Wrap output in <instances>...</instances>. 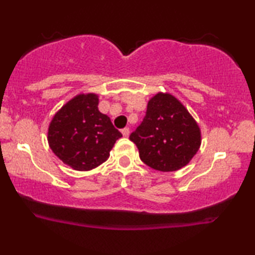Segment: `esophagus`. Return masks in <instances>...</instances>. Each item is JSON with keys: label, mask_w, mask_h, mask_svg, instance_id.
<instances>
[{"label": "esophagus", "mask_w": 255, "mask_h": 255, "mask_svg": "<svg viewBox=\"0 0 255 255\" xmlns=\"http://www.w3.org/2000/svg\"><path fill=\"white\" fill-rule=\"evenodd\" d=\"M122 133H123L124 137H128V135L130 134V128H122Z\"/></svg>", "instance_id": "obj_1"}]
</instances>
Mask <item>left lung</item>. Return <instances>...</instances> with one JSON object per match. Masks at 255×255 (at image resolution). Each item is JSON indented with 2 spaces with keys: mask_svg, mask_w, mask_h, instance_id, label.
Returning <instances> with one entry per match:
<instances>
[{
  "mask_svg": "<svg viewBox=\"0 0 255 255\" xmlns=\"http://www.w3.org/2000/svg\"><path fill=\"white\" fill-rule=\"evenodd\" d=\"M141 161L160 172L182 168L201 145L200 128L188 110L170 94L148 101L140 125L130 134Z\"/></svg>",
  "mask_w": 255,
  "mask_h": 255,
  "instance_id": "8db88e82",
  "label": "left lung"
}]
</instances>
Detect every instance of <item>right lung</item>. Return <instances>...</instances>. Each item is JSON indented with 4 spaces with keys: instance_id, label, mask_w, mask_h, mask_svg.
<instances>
[{
    "instance_id": "1",
    "label": "right lung",
    "mask_w": 255,
    "mask_h": 255,
    "mask_svg": "<svg viewBox=\"0 0 255 255\" xmlns=\"http://www.w3.org/2000/svg\"><path fill=\"white\" fill-rule=\"evenodd\" d=\"M95 94L78 95L66 103L48 128V144L55 155L76 170H89L109 158L122 133L99 111Z\"/></svg>"
}]
</instances>
